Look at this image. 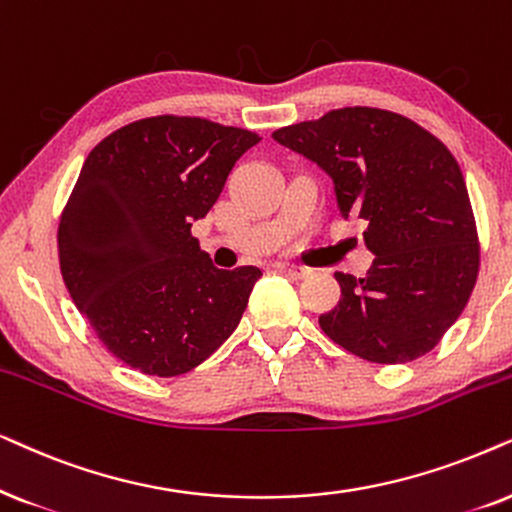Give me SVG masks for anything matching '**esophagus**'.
<instances>
[{"label": "esophagus", "instance_id": "obj_1", "mask_svg": "<svg viewBox=\"0 0 512 512\" xmlns=\"http://www.w3.org/2000/svg\"><path fill=\"white\" fill-rule=\"evenodd\" d=\"M278 271H283V274H288L292 278H309L311 276V269L306 267H297V264H288V262H281L276 264Z\"/></svg>", "mask_w": 512, "mask_h": 512}]
</instances>
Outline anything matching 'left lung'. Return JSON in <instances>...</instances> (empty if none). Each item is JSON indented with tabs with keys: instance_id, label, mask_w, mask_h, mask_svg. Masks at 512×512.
<instances>
[{
	"instance_id": "left-lung-1",
	"label": "left lung",
	"mask_w": 512,
	"mask_h": 512,
	"mask_svg": "<svg viewBox=\"0 0 512 512\" xmlns=\"http://www.w3.org/2000/svg\"><path fill=\"white\" fill-rule=\"evenodd\" d=\"M335 182L339 215L363 220L374 267L337 271L342 299L318 318L332 342L379 365L433 351L478 281L480 241L452 152L403 114L330 109L271 133Z\"/></svg>"
}]
</instances>
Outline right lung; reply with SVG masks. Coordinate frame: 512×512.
I'll use <instances>...</instances> for the list:
<instances>
[{"label":"right lung","mask_w":512,"mask_h":512,"mask_svg":"<svg viewBox=\"0 0 512 512\" xmlns=\"http://www.w3.org/2000/svg\"><path fill=\"white\" fill-rule=\"evenodd\" d=\"M260 140L245 128L161 114L91 149L60 215V271L121 363L177 377L241 323L262 271L213 267L192 222L206 217L234 163Z\"/></svg>","instance_id":"right-lung-1"}]
</instances>
